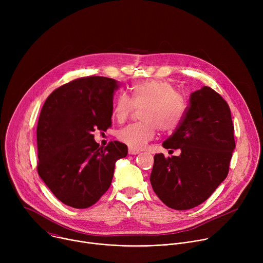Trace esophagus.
I'll list each match as a JSON object with an SVG mask.
<instances>
[{"label": "esophagus", "mask_w": 263, "mask_h": 263, "mask_svg": "<svg viewBox=\"0 0 263 263\" xmlns=\"http://www.w3.org/2000/svg\"><path fill=\"white\" fill-rule=\"evenodd\" d=\"M139 149H134V148H129V154L130 155H136V154H139Z\"/></svg>", "instance_id": "1"}]
</instances>
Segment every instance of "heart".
<instances>
[{"label":"heart","mask_w":263,"mask_h":263,"mask_svg":"<svg viewBox=\"0 0 263 263\" xmlns=\"http://www.w3.org/2000/svg\"><path fill=\"white\" fill-rule=\"evenodd\" d=\"M135 108H142V122L121 129L118 137L131 148L141 149L154 139L158 128L171 133L180 126L186 114L187 102L171 82L153 79L135 83L130 88L129 97L120 93L112 109V117L123 123Z\"/></svg>","instance_id":"1"}]
</instances>
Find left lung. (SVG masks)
<instances>
[{
  "mask_svg": "<svg viewBox=\"0 0 263 263\" xmlns=\"http://www.w3.org/2000/svg\"><path fill=\"white\" fill-rule=\"evenodd\" d=\"M180 156H154L149 177L153 191L170 208L187 210L205 202L226 179L235 147L227 102L204 86L192 93L180 126L164 142Z\"/></svg>",
  "mask_w": 263,
  "mask_h": 263,
  "instance_id": "8db88e82",
  "label": "left lung"
}]
</instances>
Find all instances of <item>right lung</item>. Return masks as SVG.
Here are the masks:
<instances>
[{
	"instance_id": "add662e5",
	"label": "right lung",
	"mask_w": 263,
	"mask_h": 263,
	"mask_svg": "<svg viewBox=\"0 0 263 263\" xmlns=\"http://www.w3.org/2000/svg\"><path fill=\"white\" fill-rule=\"evenodd\" d=\"M117 81L101 76L74 79L56 88L39 118L37 173L63 204L84 209L108 191L116 162L128 154L125 143L100 147L97 129L111 127Z\"/></svg>"
}]
</instances>
